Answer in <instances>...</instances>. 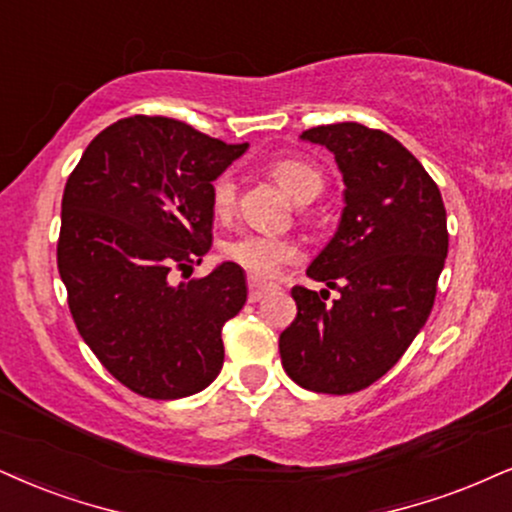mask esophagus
Instances as JSON below:
<instances>
[{"instance_id":"1","label":"esophagus","mask_w":512,"mask_h":512,"mask_svg":"<svg viewBox=\"0 0 512 512\" xmlns=\"http://www.w3.org/2000/svg\"><path fill=\"white\" fill-rule=\"evenodd\" d=\"M270 289H273V285H266L258 277H249V301H261Z\"/></svg>"}]
</instances>
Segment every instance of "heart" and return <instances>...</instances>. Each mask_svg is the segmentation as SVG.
I'll return each mask as SVG.
<instances>
[{"label":"heart","instance_id":"heart-1","mask_svg":"<svg viewBox=\"0 0 512 512\" xmlns=\"http://www.w3.org/2000/svg\"><path fill=\"white\" fill-rule=\"evenodd\" d=\"M270 173L301 204L311 201L323 192V173L313 163L301 159H280L270 163ZM237 201V182L230 173H220L211 182V208L218 218H227ZM223 256L246 270L251 277H270L287 263L299 258V246L292 239L256 235V232H242V235L227 239L223 244Z\"/></svg>","mask_w":512,"mask_h":512}]
</instances>
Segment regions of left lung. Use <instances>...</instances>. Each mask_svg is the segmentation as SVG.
I'll return each mask as SVG.
<instances>
[{
    "instance_id": "1",
    "label": "left lung",
    "mask_w": 512,
    "mask_h": 512,
    "mask_svg": "<svg viewBox=\"0 0 512 512\" xmlns=\"http://www.w3.org/2000/svg\"><path fill=\"white\" fill-rule=\"evenodd\" d=\"M301 137L330 149L344 175L342 223L306 270L339 299L292 287L282 368L304 389L353 394L394 368L430 318L449 254L446 208L437 182L387 132L334 123Z\"/></svg>"
}]
</instances>
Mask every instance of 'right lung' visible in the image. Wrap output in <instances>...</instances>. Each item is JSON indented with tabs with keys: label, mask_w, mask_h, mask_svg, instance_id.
<instances>
[{
	"label": "right lung",
	"mask_w": 512,
	"mask_h": 512,
	"mask_svg": "<svg viewBox=\"0 0 512 512\" xmlns=\"http://www.w3.org/2000/svg\"><path fill=\"white\" fill-rule=\"evenodd\" d=\"M166 116L99 132L68 175L56 244L80 337L144 399L197 394L223 368V325L246 301L244 270L189 277L211 249V182L242 156Z\"/></svg>",
	"instance_id": "1"
}]
</instances>
